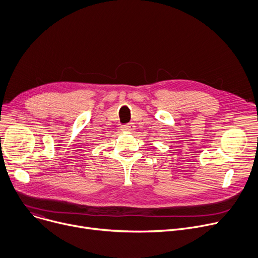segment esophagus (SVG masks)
<instances>
[{
	"label": "esophagus",
	"instance_id": "obj_1",
	"mask_svg": "<svg viewBox=\"0 0 258 258\" xmlns=\"http://www.w3.org/2000/svg\"><path fill=\"white\" fill-rule=\"evenodd\" d=\"M134 130H135L134 123H126L121 126V131H124V132H132Z\"/></svg>",
	"mask_w": 258,
	"mask_h": 258
}]
</instances>
